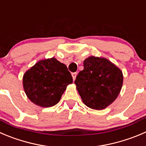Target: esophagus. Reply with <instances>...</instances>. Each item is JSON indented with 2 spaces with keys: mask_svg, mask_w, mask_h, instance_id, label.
I'll return each instance as SVG.
<instances>
[{
  "mask_svg": "<svg viewBox=\"0 0 146 146\" xmlns=\"http://www.w3.org/2000/svg\"><path fill=\"white\" fill-rule=\"evenodd\" d=\"M77 72H74V73H72V78H73V80H74V81L75 80L76 77H77Z\"/></svg>",
  "mask_w": 146,
  "mask_h": 146,
  "instance_id": "1",
  "label": "esophagus"
}]
</instances>
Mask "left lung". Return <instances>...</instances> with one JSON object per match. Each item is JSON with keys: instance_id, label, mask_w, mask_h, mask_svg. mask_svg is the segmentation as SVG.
<instances>
[{"instance_id": "left-lung-1", "label": "left lung", "mask_w": 146, "mask_h": 146, "mask_svg": "<svg viewBox=\"0 0 146 146\" xmlns=\"http://www.w3.org/2000/svg\"><path fill=\"white\" fill-rule=\"evenodd\" d=\"M84 69L74 83L84 105L97 110H104L115 100L122 89L123 72L106 58L89 56Z\"/></svg>"}]
</instances>
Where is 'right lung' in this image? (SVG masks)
Wrapping results in <instances>:
<instances>
[{
  "label": "right lung",
  "mask_w": 146,
  "mask_h": 146,
  "mask_svg": "<svg viewBox=\"0 0 146 146\" xmlns=\"http://www.w3.org/2000/svg\"><path fill=\"white\" fill-rule=\"evenodd\" d=\"M72 80L64 64L54 57L41 59L23 74V90L33 103L41 108H50L59 102Z\"/></svg>",
  "instance_id": "add662e5"
}]
</instances>
